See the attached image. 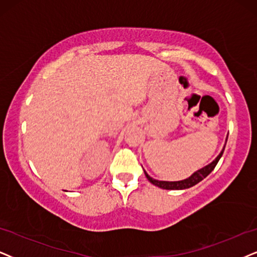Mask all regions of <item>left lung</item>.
I'll use <instances>...</instances> for the list:
<instances>
[{"label": "left lung", "instance_id": "left-lung-1", "mask_svg": "<svg viewBox=\"0 0 257 257\" xmlns=\"http://www.w3.org/2000/svg\"><path fill=\"white\" fill-rule=\"evenodd\" d=\"M228 140V139H226ZM225 148V147H224ZM224 148L223 151L220 152V154L217 157L215 160H213L212 162H211L210 165H207V166L203 167L201 170L194 172V173L191 175L190 178H187V179L185 180H181V181H159V180H155L153 179V178L149 177V175L146 173V177H147V179L151 181V183L153 185H155V186L160 187V188H164V190H185V188H190L194 186V185H197L199 181H201L204 179V178H206L207 175H209L211 172H212L213 170H215L216 165L218 164L219 159L222 158L223 155V152H224Z\"/></svg>", "mask_w": 257, "mask_h": 257}]
</instances>
